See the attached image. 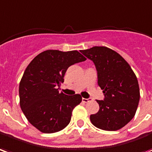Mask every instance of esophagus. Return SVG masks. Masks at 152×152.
<instances>
[{"mask_svg":"<svg viewBox=\"0 0 152 152\" xmlns=\"http://www.w3.org/2000/svg\"><path fill=\"white\" fill-rule=\"evenodd\" d=\"M82 100H83V103H87V102L90 101V99H85V98H83V99H82Z\"/></svg>","mask_w":152,"mask_h":152,"instance_id":"1","label":"esophagus"}]
</instances>
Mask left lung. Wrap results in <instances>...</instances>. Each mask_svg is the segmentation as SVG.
<instances>
[{"label": "left lung", "mask_w": 152, "mask_h": 152, "mask_svg": "<svg viewBox=\"0 0 152 152\" xmlns=\"http://www.w3.org/2000/svg\"><path fill=\"white\" fill-rule=\"evenodd\" d=\"M81 53L95 64L97 83L104 96L103 100H97L99 109L90 116L91 121L104 130L121 129L138 108L140 93L136 75L126 60L108 48L96 46Z\"/></svg>", "instance_id": "obj_1"}]
</instances>
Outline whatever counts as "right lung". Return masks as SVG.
<instances>
[{"mask_svg": "<svg viewBox=\"0 0 152 152\" xmlns=\"http://www.w3.org/2000/svg\"><path fill=\"white\" fill-rule=\"evenodd\" d=\"M86 61L77 51L47 50L32 60L19 84L20 107L26 119L39 131L58 132L71 120L73 109L82 101L80 95L59 92L70 65Z\"/></svg>", "mask_w": 152, "mask_h": 152, "instance_id": "add662e5", "label": "right lung"}]
</instances>
